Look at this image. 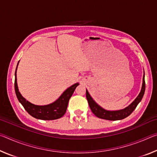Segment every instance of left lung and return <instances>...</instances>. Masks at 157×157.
<instances>
[{
	"instance_id": "obj_1",
	"label": "left lung",
	"mask_w": 157,
	"mask_h": 157,
	"mask_svg": "<svg viewBox=\"0 0 157 157\" xmlns=\"http://www.w3.org/2000/svg\"><path fill=\"white\" fill-rule=\"evenodd\" d=\"M145 78L143 75V85L142 89L140 91L139 95L138 97L135 99V100L133 102L131 105L125 109L119 111H110L103 109L102 107H100L99 105L95 103V101L92 99L91 95H89V92L86 91V97L87 101H88L89 105L92 112L94 113V115L96 116L98 118L105 119V120L109 121H118V120H122V119L125 118L126 117L129 116L131 114L134 110L136 109L137 105L142 100L143 95L145 93Z\"/></svg>"
}]
</instances>
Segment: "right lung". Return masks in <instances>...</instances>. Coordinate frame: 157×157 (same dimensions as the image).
Listing matches in <instances>:
<instances>
[{
	"mask_svg": "<svg viewBox=\"0 0 157 157\" xmlns=\"http://www.w3.org/2000/svg\"><path fill=\"white\" fill-rule=\"evenodd\" d=\"M78 85V83H76L71 87H69L58 98V100L55 101V102L52 103V104L44 106L35 105L32 104L30 102H28V100H26L21 95L19 91H18L17 82V69H16L15 71L14 88L16 95H17L18 101H19L21 104L23 105V107L26 110V111L30 116L37 119H41V120H56V119L60 118L61 117H62L64 115L66 111V109H67L68 107L69 99L72 96L74 91H75L76 87Z\"/></svg>",
	"mask_w": 157,
	"mask_h": 157,
	"instance_id": "right-lung-1",
	"label": "right lung"
}]
</instances>
